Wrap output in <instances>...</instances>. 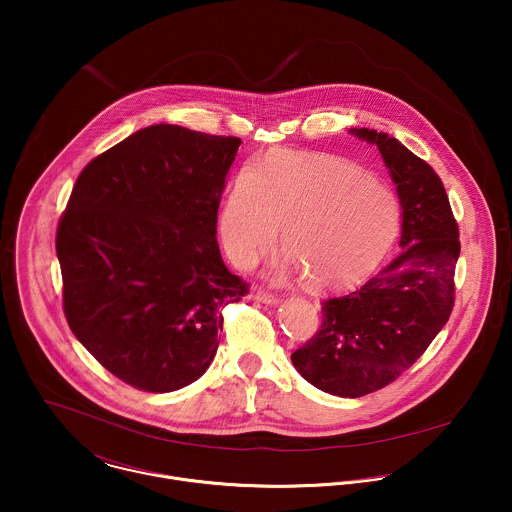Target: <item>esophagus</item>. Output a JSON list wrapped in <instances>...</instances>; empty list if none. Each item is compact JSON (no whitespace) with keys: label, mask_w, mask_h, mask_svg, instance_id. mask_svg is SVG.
Instances as JSON below:
<instances>
[{"label":"esophagus","mask_w":512,"mask_h":512,"mask_svg":"<svg viewBox=\"0 0 512 512\" xmlns=\"http://www.w3.org/2000/svg\"><path fill=\"white\" fill-rule=\"evenodd\" d=\"M254 299L258 303H266V305H278L280 303V299L274 293L266 292V290H258L254 293Z\"/></svg>","instance_id":"obj_1"}]
</instances>
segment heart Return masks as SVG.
<instances>
[{
    "label": "heart",
    "mask_w": 512,
    "mask_h": 512,
    "mask_svg": "<svg viewBox=\"0 0 512 512\" xmlns=\"http://www.w3.org/2000/svg\"><path fill=\"white\" fill-rule=\"evenodd\" d=\"M400 224L398 201L349 161L278 153L244 167L222 205L219 232L238 268L270 254L282 232L284 254L311 286L361 282L384 258Z\"/></svg>",
    "instance_id": "1"
}]
</instances>
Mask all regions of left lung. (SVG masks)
<instances>
[{"label":"left lung","instance_id":"obj_1","mask_svg":"<svg viewBox=\"0 0 512 512\" xmlns=\"http://www.w3.org/2000/svg\"><path fill=\"white\" fill-rule=\"evenodd\" d=\"M378 147L402 207L400 256L363 288L321 303V329L292 355L315 388L341 398L380 390L414 365L453 309L459 228L438 173L388 134L351 128Z\"/></svg>","mask_w":512,"mask_h":512}]
</instances>
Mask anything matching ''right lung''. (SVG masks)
I'll list each match as a JSON object with an SVG mask.
<instances>
[{"instance_id":"right-lung-1","label":"right lung","mask_w":512,"mask_h":512,"mask_svg":"<svg viewBox=\"0 0 512 512\" xmlns=\"http://www.w3.org/2000/svg\"><path fill=\"white\" fill-rule=\"evenodd\" d=\"M238 138L138 130L78 175L57 230L65 315L114 376L173 392L205 374L222 307L248 286L220 258L217 215Z\"/></svg>"}]
</instances>
